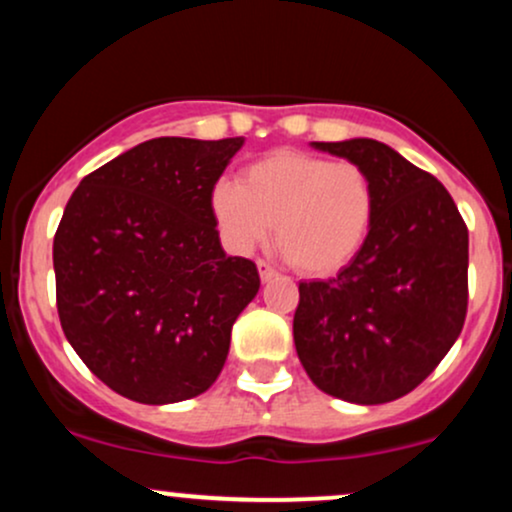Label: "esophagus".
Returning <instances> with one entry per match:
<instances>
[{"mask_svg": "<svg viewBox=\"0 0 512 512\" xmlns=\"http://www.w3.org/2000/svg\"><path fill=\"white\" fill-rule=\"evenodd\" d=\"M257 272H260V279L262 281H269V279H274V276H276V269L272 267V264L264 262V260H257Z\"/></svg>", "mask_w": 512, "mask_h": 512, "instance_id": "1", "label": "esophagus"}]
</instances>
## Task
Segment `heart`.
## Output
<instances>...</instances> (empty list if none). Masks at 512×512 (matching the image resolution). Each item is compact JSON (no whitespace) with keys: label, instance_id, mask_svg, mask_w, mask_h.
Instances as JSON below:
<instances>
[{"label":"heart","instance_id":"b5f03b06","mask_svg":"<svg viewBox=\"0 0 512 512\" xmlns=\"http://www.w3.org/2000/svg\"><path fill=\"white\" fill-rule=\"evenodd\" d=\"M223 243L250 252L269 236L303 274H334L361 252L375 219V187L358 163L269 151L209 197Z\"/></svg>","mask_w":512,"mask_h":512}]
</instances>
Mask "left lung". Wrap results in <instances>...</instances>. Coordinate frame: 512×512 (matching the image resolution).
Wrapping results in <instances>:
<instances>
[{"label": "left lung", "mask_w": 512, "mask_h": 512, "mask_svg": "<svg viewBox=\"0 0 512 512\" xmlns=\"http://www.w3.org/2000/svg\"><path fill=\"white\" fill-rule=\"evenodd\" d=\"M358 163L375 219L334 279L301 281L293 342L327 395L385 404L409 395L448 354L467 317L469 233L450 192L375 139L313 142Z\"/></svg>", "instance_id": "1"}]
</instances>
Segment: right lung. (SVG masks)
I'll return each mask as SVG.
<instances>
[{
	"mask_svg": "<svg viewBox=\"0 0 512 512\" xmlns=\"http://www.w3.org/2000/svg\"><path fill=\"white\" fill-rule=\"evenodd\" d=\"M243 137H158L88 173L57 226V313L67 342L117 395L173 404L207 392L236 317L260 291L221 248L209 197Z\"/></svg>",
	"mask_w": 512,
	"mask_h": 512,
	"instance_id": "right-lung-1",
	"label": "right lung"
}]
</instances>
